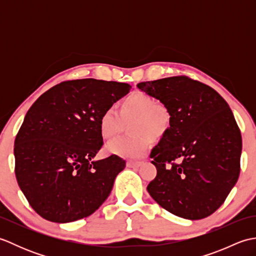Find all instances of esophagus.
<instances>
[{
    "label": "esophagus",
    "mask_w": 256,
    "mask_h": 256,
    "mask_svg": "<svg viewBox=\"0 0 256 256\" xmlns=\"http://www.w3.org/2000/svg\"><path fill=\"white\" fill-rule=\"evenodd\" d=\"M140 165H142V162H126V166H128V167H135V168H138V167H140Z\"/></svg>",
    "instance_id": "34e87169"
}]
</instances>
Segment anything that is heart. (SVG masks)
<instances>
[{
    "instance_id": "obj_1",
    "label": "heart",
    "mask_w": 256,
    "mask_h": 256,
    "mask_svg": "<svg viewBox=\"0 0 256 256\" xmlns=\"http://www.w3.org/2000/svg\"><path fill=\"white\" fill-rule=\"evenodd\" d=\"M172 112L165 103L156 102L143 92H133L120 103L118 113L108 108L99 118L102 138L111 140L121 132L123 124L130 125L131 138H121L106 145L110 154L124 158H142L150 148V140L164 138L172 126Z\"/></svg>"
}]
</instances>
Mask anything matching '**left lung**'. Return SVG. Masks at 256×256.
Here are the masks:
<instances>
[{"instance_id":"8db88e82","label":"left lung","mask_w":256,"mask_h":256,"mask_svg":"<svg viewBox=\"0 0 256 256\" xmlns=\"http://www.w3.org/2000/svg\"><path fill=\"white\" fill-rule=\"evenodd\" d=\"M138 88L165 103L172 116L170 132L150 155L157 170L148 186L150 197L184 219L212 214L240 175L242 138L229 104L214 89L184 76Z\"/></svg>"}]
</instances>
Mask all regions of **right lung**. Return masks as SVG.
<instances>
[{"label":"right lung","instance_id":"add662e5","mask_svg":"<svg viewBox=\"0 0 256 256\" xmlns=\"http://www.w3.org/2000/svg\"><path fill=\"white\" fill-rule=\"evenodd\" d=\"M116 81H64L27 111L14 143L15 175L30 206L42 218L67 224L94 214L110 194L125 160H94L103 145L101 113L126 96Z\"/></svg>","mask_w":256,"mask_h":256}]
</instances>
